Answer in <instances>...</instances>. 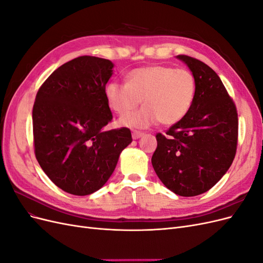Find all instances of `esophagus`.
Masks as SVG:
<instances>
[{"instance_id": "esophagus-1", "label": "esophagus", "mask_w": 263, "mask_h": 263, "mask_svg": "<svg viewBox=\"0 0 263 263\" xmlns=\"http://www.w3.org/2000/svg\"><path fill=\"white\" fill-rule=\"evenodd\" d=\"M144 136V133H141V132H137V130H134L133 133H132V137H133V139H139L140 137H142Z\"/></svg>"}]
</instances>
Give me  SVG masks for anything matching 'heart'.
I'll use <instances>...</instances> for the list:
<instances>
[{"mask_svg": "<svg viewBox=\"0 0 263 263\" xmlns=\"http://www.w3.org/2000/svg\"><path fill=\"white\" fill-rule=\"evenodd\" d=\"M109 107L125 115L121 124L133 128H147L160 121L173 125L185 117L193 105L196 94L194 76L185 69L154 65L132 70L126 83L110 81L104 89ZM145 106L138 112H130L141 102Z\"/></svg>", "mask_w": 263, "mask_h": 263, "instance_id": "b5f03b06", "label": "heart"}]
</instances>
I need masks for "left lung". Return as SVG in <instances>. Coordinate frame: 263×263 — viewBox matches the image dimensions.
Listing matches in <instances>:
<instances>
[{
    "label": "left lung",
    "mask_w": 263,
    "mask_h": 263,
    "mask_svg": "<svg viewBox=\"0 0 263 263\" xmlns=\"http://www.w3.org/2000/svg\"><path fill=\"white\" fill-rule=\"evenodd\" d=\"M194 76L196 94L185 117L158 134L151 158L158 178L173 193L196 196L212 189L232 165L238 116L220 78L204 62L180 54Z\"/></svg>",
    "instance_id": "obj_1"
}]
</instances>
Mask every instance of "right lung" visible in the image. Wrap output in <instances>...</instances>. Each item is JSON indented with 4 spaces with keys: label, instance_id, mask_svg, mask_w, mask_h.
Instances as JSON below:
<instances>
[{
    "label": "right lung",
    "instance_id": "obj_1",
    "mask_svg": "<svg viewBox=\"0 0 263 263\" xmlns=\"http://www.w3.org/2000/svg\"><path fill=\"white\" fill-rule=\"evenodd\" d=\"M113 68L110 60L82 55L54 70L37 92L36 159L47 177L67 193L97 192L133 141L128 128L104 130L113 119L104 94Z\"/></svg>",
    "mask_w": 263,
    "mask_h": 263
}]
</instances>
